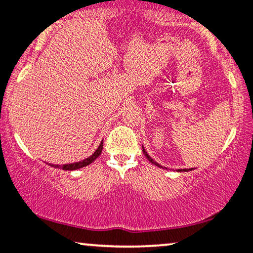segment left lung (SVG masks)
Segmentation results:
<instances>
[{
	"label": "left lung",
	"mask_w": 253,
	"mask_h": 253,
	"mask_svg": "<svg viewBox=\"0 0 253 253\" xmlns=\"http://www.w3.org/2000/svg\"><path fill=\"white\" fill-rule=\"evenodd\" d=\"M142 152H143V154H145V155H146V158L149 160V162H152V164H153V165H155V166H158V167H160V168H162V166H160V165L158 164V162H156V161H154V160H153L152 158H150V156H149L148 154H147L146 149H145V148H143V146H142ZM189 170H193V168H191V169H178V170H177V171H189Z\"/></svg>",
	"instance_id": "obj_1"
}]
</instances>
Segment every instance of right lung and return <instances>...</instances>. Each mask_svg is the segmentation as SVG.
<instances>
[{"mask_svg":"<svg viewBox=\"0 0 253 253\" xmlns=\"http://www.w3.org/2000/svg\"><path fill=\"white\" fill-rule=\"evenodd\" d=\"M101 150H103V141L100 142V145H99L97 150H95L93 154H92L91 156H88V158H86L85 160H83V161L76 162V164L63 165V166H59V165H50V166L51 167H55V168H60V169H63V170H76V169L86 167V166L92 164V162H93L94 160L101 154Z\"/></svg>","mask_w":253,"mask_h":253,"instance_id":"add662e5","label":"right lung"}]
</instances>
